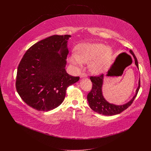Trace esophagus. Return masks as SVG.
<instances>
[{
  "instance_id": "1",
  "label": "esophagus",
  "mask_w": 151,
  "mask_h": 151,
  "mask_svg": "<svg viewBox=\"0 0 151 151\" xmlns=\"http://www.w3.org/2000/svg\"><path fill=\"white\" fill-rule=\"evenodd\" d=\"M80 78H86V77H88V75H87V74H86V73H81L80 74Z\"/></svg>"
}]
</instances>
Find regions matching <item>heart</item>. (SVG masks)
Wrapping results in <instances>:
<instances>
[{"label":"heart","instance_id":"heart-1","mask_svg":"<svg viewBox=\"0 0 151 151\" xmlns=\"http://www.w3.org/2000/svg\"><path fill=\"white\" fill-rule=\"evenodd\" d=\"M112 55V51L103 44L85 43L78 46L75 54H71L70 62L75 65H80L81 63L90 62V69L92 73H102Z\"/></svg>","mask_w":151,"mask_h":151}]
</instances>
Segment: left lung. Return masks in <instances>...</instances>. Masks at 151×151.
Here are the masks:
<instances>
[{
  "label": "left lung",
  "instance_id": "obj_1",
  "mask_svg": "<svg viewBox=\"0 0 151 151\" xmlns=\"http://www.w3.org/2000/svg\"><path fill=\"white\" fill-rule=\"evenodd\" d=\"M130 52L133 55L134 59V63L138 68V63L137 59L132 50ZM104 75H101L99 76H91L90 80L92 83L91 91L88 93V101L90 108L99 114L105 116H113L119 114L123 111L129 108L133 103L134 99L137 96V93L140 88V80L138 81V87L136 90L135 95L127 103L121 105H116L108 102L104 98L102 93V86L104 83Z\"/></svg>",
  "mask_w": 151,
  "mask_h": 151
}]
</instances>
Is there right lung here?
Masks as SVG:
<instances>
[{
  "label": "right lung",
  "mask_w": 151,
  "mask_h": 151,
  "mask_svg": "<svg viewBox=\"0 0 151 151\" xmlns=\"http://www.w3.org/2000/svg\"><path fill=\"white\" fill-rule=\"evenodd\" d=\"M70 35H54L27 50L18 67L16 88L22 100L32 108L47 111L59 106L68 87L80 80L65 69Z\"/></svg>",
  "instance_id": "obj_1"
}]
</instances>
